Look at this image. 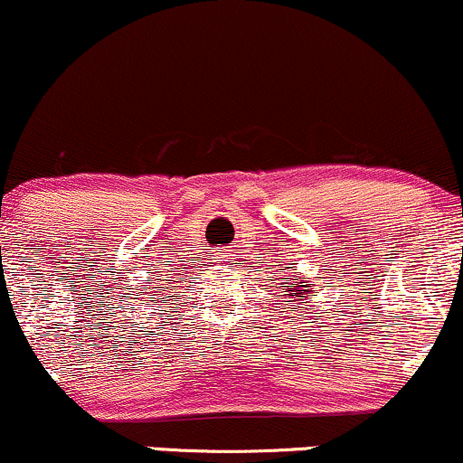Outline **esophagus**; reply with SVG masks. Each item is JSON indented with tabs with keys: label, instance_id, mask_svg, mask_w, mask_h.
Wrapping results in <instances>:
<instances>
[{
	"label": "esophagus",
	"instance_id": "obj_1",
	"mask_svg": "<svg viewBox=\"0 0 463 463\" xmlns=\"http://www.w3.org/2000/svg\"><path fill=\"white\" fill-rule=\"evenodd\" d=\"M222 261H224V257H222Z\"/></svg>",
	"mask_w": 463,
	"mask_h": 463
}]
</instances>
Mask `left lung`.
<instances>
[{"label": "left lung", "instance_id": "1", "mask_svg": "<svg viewBox=\"0 0 463 463\" xmlns=\"http://www.w3.org/2000/svg\"><path fill=\"white\" fill-rule=\"evenodd\" d=\"M283 287H285V291H283L285 302L289 307L300 305V300H309L311 294H316V291H313V285L300 283L298 276H294V279H291L289 283H283Z\"/></svg>", "mask_w": 463, "mask_h": 463}]
</instances>
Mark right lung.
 Listing matches in <instances>:
<instances>
[{"mask_svg": "<svg viewBox=\"0 0 463 463\" xmlns=\"http://www.w3.org/2000/svg\"><path fill=\"white\" fill-rule=\"evenodd\" d=\"M163 289H165V287H163ZM165 298H167V296H165Z\"/></svg>", "mask_w": 463, "mask_h": 463, "instance_id": "right-lung-1", "label": "right lung"}]
</instances>
